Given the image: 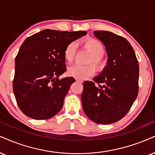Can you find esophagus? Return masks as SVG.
<instances>
[{
  "instance_id": "esophagus-1",
  "label": "esophagus",
  "mask_w": 155,
  "mask_h": 155,
  "mask_svg": "<svg viewBox=\"0 0 155 155\" xmlns=\"http://www.w3.org/2000/svg\"><path fill=\"white\" fill-rule=\"evenodd\" d=\"M76 81H77L78 82H79V83H83V80L79 79V78H76Z\"/></svg>"
}]
</instances>
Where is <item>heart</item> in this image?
<instances>
[{
  "label": "heart",
  "mask_w": 155,
  "mask_h": 155,
  "mask_svg": "<svg viewBox=\"0 0 155 155\" xmlns=\"http://www.w3.org/2000/svg\"><path fill=\"white\" fill-rule=\"evenodd\" d=\"M82 47L87 49L91 55L89 57L87 62L93 63L98 70H101L105 68L106 64V60L104 57V47L98 40L88 38L81 42ZM76 53V45L74 42H70L66 46L63 55L65 61L69 64L73 62ZM93 64H87L85 65H74L69 68L68 74L71 77L79 78V79H85L87 77L93 75L95 72V67Z\"/></svg>",
  "instance_id": "heart-1"
}]
</instances>
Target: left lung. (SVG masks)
<instances>
[{
    "instance_id": "1",
    "label": "left lung",
    "mask_w": 155,
    "mask_h": 155,
    "mask_svg": "<svg viewBox=\"0 0 155 155\" xmlns=\"http://www.w3.org/2000/svg\"><path fill=\"white\" fill-rule=\"evenodd\" d=\"M104 45L108 64L94 82L85 81L81 95L85 115L99 124H110L127 115L139 93V67L125 38L110 31H95Z\"/></svg>"
}]
</instances>
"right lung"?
Instances as JSON below:
<instances>
[{"label": "right lung", "mask_w": 155, "mask_h": 155, "mask_svg": "<svg viewBox=\"0 0 155 155\" xmlns=\"http://www.w3.org/2000/svg\"><path fill=\"white\" fill-rule=\"evenodd\" d=\"M86 34L45 29L24 41L15 59L13 90L25 115L45 120L60 111L75 82L72 77L59 79L66 71L63 52L68 44Z\"/></svg>", "instance_id": "obj_1"}]
</instances>
